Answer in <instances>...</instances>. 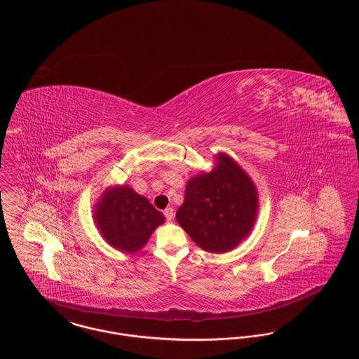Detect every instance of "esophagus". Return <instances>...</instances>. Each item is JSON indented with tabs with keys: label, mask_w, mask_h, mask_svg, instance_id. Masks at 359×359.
Here are the masks:
<instances>
[{
	"label": "esophagus",
	"mask_w": 359,
	"mask_h": 359,
	"mask_svg": "<svg viewBox=\"0 0 359 359\" xmlns=\"http://www.w3.org/2000/svg\"><path fill=\"white\" fill-rule=\"evenodd\" d=\"M163 215H165V217H166L168 222H171L172 217H174V209H172V208H166V209L163 210Z\"/></svg>",
	"instance_id": "1"
}]
</instances>
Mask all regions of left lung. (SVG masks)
Wrapping results in <instances>:
<instances>
[{
	"label": "left lung",
	"instance_id": "8db88e82",
	"mask_svg": "<svg viewBox=\"0 0 359 359\" xmlns=\"http://www.w3.org/2000/svg\"><path fill=\"white\" fill-rule=\"evenodd\" d=\"M258 209L248 175L224 154L216 169L191 178L175 219L209 252H226L248 235Z\"/></svg>",
	"mask_w": 359,
	"mask_h": 359
}]
</instances>
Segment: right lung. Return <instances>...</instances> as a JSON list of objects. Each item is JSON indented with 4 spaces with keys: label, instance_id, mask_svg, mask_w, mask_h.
<instances>
[{
    "label": "right lung",
    "instance_id": "1",
    "mask_svg": "<svg viewBox=\"0 0 359 359\" xmlns=\"http://www.w3.org/2000/svg\"><path fill=\"white\" fill-rule=\"evenodd\" d=\"M95 222L105 241L116 248L135 252L147 243L165 216L128 187L107 190L97 204Z\"/></svg>",
    "mask_w": 359,
    "mask_h": 359
}]
</instances>
